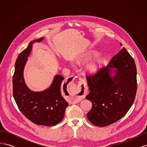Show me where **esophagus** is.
Returning <instances> with one entry per match:
<instances>
[{
	"instance_id": "1",
	"label": "esophagus",
	"mask_w": 147,
	"mask_h": 147,
	"mask_svg": "<svg viewBox=\"0 0 147 147\" xmlns=\"http://www.w3.org/2000/svg\"><path fill=\"white\" fill-rule=\"evenodd\" d=\"M71 79L74 80L75 78V77L74 75L69 77ZM86 94V87L84 86V80L80 78V84L77 86V88L75 89V94L70 97V101L72 103H78L82 99H84L85 97Z\"/></svg>"
}]
</instances>
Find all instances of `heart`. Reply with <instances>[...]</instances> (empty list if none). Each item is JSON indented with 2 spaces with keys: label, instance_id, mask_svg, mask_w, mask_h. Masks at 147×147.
Wrapping results in <instances>:
<instances>
[{
  "label": "heart",
  "instance_id": "obj_1",
  "mask_svg": "<svg viewBox=\"0 0 147 147\" xmlns=\"http://www.w3.org/2000/svg\"><path fill=\"white\" fill-rule=\"evenodd\" d=\"M97 55V53L96 51H90L87 54L83 57V58L79 61V62H86L89 60L92 59L93 57H94ZM105 63V59L103 57H99L94 59L91 63L89 64L86 66V72L90 73V74H94L96 72L97 70H98L103 65V64Z\"/></svg>",
  "mask_w": 147,
  "mask_h": 147
}]
</instances>
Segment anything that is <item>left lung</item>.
Wrapping results in <instances>:
<instances>
[{
    "instance_id": "1",
    "label": "left lung",
    "mask_w": 147,
    "mask_h": 147,
    "mask_svg": "<svg viewBox=\"0 0 147 147\" xmlns=\"http://www.w3.org/2000/svg\"><path fill=\"white\" fill-rule=\"evenodd\" d=\"M112 68L116 69L113 76L111 74ZM86 78L90 91L86 98L92 105L87 118L92 124L109 126L127 113L136 95L137 70L134 59L125 48H121L106 67Z\"/></svg>"
}]
</instances>
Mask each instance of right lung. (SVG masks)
<instances>
[{
  "instance_id": "add662e5",
  "label": "right lung",
  "mask_w": 147,
  "mask_h": 147,
  "mask_svg": "<svg viewBox=\"0 0 147 147\" xmlns=\"http://www.w3.org/2000/svg\"><path fill=\"white\" fill-rule=\"evenodd\" d=\"M43 39L30 42L18 56L13 77V94L20 112L31 122L37 125L52 126L63 120L69 105L61 94V85L64 78L56 75L50 87L41 92L30 90L23 78V70L33 43L41 42Z\"/></svg>"
}]
</instances>
